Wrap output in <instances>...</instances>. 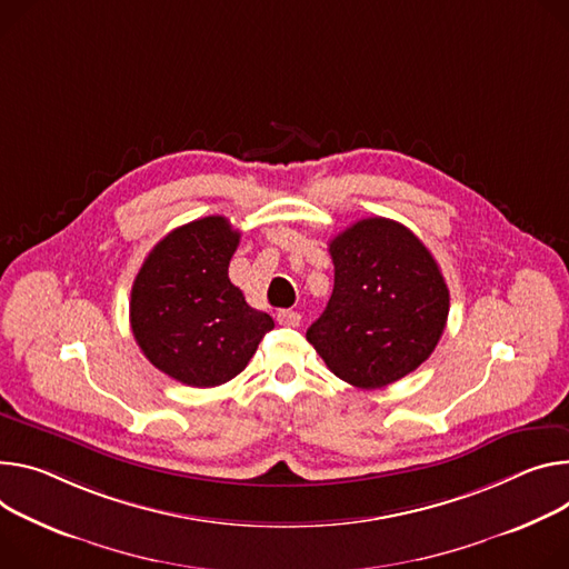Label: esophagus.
Instances as JSON below:
<instances>
[{
	"instance_id": "esophagus-1",
	"label": "esophagus",
	"mask_w": 569,
	"mask_h": 569,
	"mask_svg": "<svg viewBox=\"0 0 569 569\" xmlns=\"http://www.w3.org/2000/svg\"><path fill=\"white\" fill-rule=\"evenodd\" d=\"M277 322L283 327H299L301 316L297 311H290V308H283V311L277 313Z\"/></svg>"
}]
</instances>
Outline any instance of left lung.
I'll return each instance as SVG.
<instances>
[{"instance_id":"obj_1","label":"left lung","mask_w":569,"mask_h":569,"mask_svg":"<svg viewBox=\"0 0 569 569\" xmlns=\"http://www.w3.org/2000/svg\"><path fill=\"white\" fill-rule=\"evenodd\" d=\"M333 292L306 340L342 381L377 390L418 370L449 316L445 277L425 242L386 218L358 220L329 242Z\"/></svg>"}]
</instances>
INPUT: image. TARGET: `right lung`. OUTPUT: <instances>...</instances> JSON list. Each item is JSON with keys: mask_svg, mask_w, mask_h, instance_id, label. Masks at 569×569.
I'll return each mask as SVG.
<instances>
[{"mask_svg": "<svg viewBox=\"0 0 569 569\" xmlns=\"http://www.w3.org/2000/svg\"><path fill=\"white\" fill-rule=\"evenodd\" d=\"M238 242L222 216L188 222L157 242L133 281V338L153 368L186 386L231 381L274 327L229 279Z\"/></svg>", "mask_w": 569, "mask_h": 569, "instance_id": "obj_1", "label": "right lung"}]
</instances>
